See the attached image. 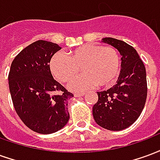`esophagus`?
Returning a JSON list of instances; mask_svg holds the SVG:
<instances>
[{
    "label": "esophagus",
    "mask_w": 160,
    "mask_h": 160,
    "mask_svg": "<svg viewBox=\"0 0 160 160\" xmlns=\"http://www.w3.org/2000/svg\"><path fill=\"white\" fill-rule=\"evenodd\" d=\"M73 95H74V97H82L85 95V92H75Z\"/></svg>",
    "instance_id": "obj_1"
}]
</instances>
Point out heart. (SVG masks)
<instances>
[{
  "label": "heart",
  "instance_id": "heart-1",
  "mask_svg": "<svg viewBox=\"0 0 160 160\" xmlns=\"http://www.w3.org/2000/svg\"><path fill=\"white\" fill-rule=\"evenodd\" d=\"M82 65L83 73L70 81L73 91H83L98 85L108 87L117 79L120 71V56L111 46L86 44L78 47L67 56L57 52L51 57L49 68L53 75L62 82H67Z\"/></svg>",
  "mask_w": 160,
  "mask_h": 160
}]
</instances>
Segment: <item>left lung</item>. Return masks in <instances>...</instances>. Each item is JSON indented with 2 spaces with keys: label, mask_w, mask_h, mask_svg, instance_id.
Listing matches in <instances>:
<instances>
[{
  "label": "left lung",
  "mask_w": 160,
  "mask_h": 160,
  "mask_svg": "<svg viewBox=\"0 0 160 160\" xmlns=\"http://www.w3.org/2000/svg\"><path fill=\"white\" fill-rule=\"evenodd\" d=\"M102 42L119 51L122 69L115 86L97 92L98 100L92 115L100 127L120 131L134 123L144 108L148 95L146 68L137 51L127 42L112 38H104Z\"/></svg>",
  "instance_id": "obj_1"
}]
</instances>
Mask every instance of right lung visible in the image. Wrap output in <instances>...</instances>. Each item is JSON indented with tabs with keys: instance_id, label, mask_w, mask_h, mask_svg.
Masks as SVG:
<instances>
[{
	"instance_id": "right-lung-1",
	"label": "right lung",
	"mask_w": 160,
	"mask_h": 160,
	"mask_svg": "<svg viewBox=\"0 0 160 160\" xmlns=\"http://www.w3.org/2000/svg\"><path fill=\"white\" fill-rule=\"evenodd\" d=\"M61 49L57 43L38 40L16 56L9 71L16 112L30 129L39 134L57 132L69 120L67 102L73 95L54 80L49 65Z\"/></svg>"
}]
</instances>
